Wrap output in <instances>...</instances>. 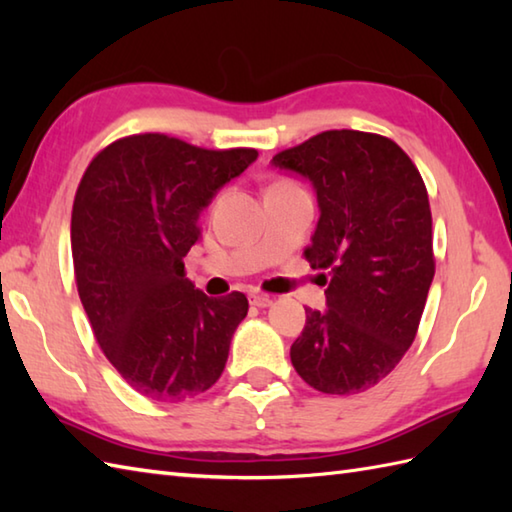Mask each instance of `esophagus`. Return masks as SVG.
I'll list each match as a JSON object with an SVG mask.
<instances>
[{
	"instance_id": "obj_1",
	"label": "esophagus",
	"mask_w": 512,
	"mask_h": 512,
	"mask_svg": "<svg viewBox=\"0 0 512 512\" xmlns=\"http://www.w3.org/2000/svg\"><path fill=\"white\" fill-rule=\"evenodd\" d=\"M250 303H253L255 308H268L270 303H273V297L262 295V292H255V295H250Z\"/></svg>"
}]
</instances>
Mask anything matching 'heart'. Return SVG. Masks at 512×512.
Masks as SVG:
<instances>
[{
  "instance_id": "b5f03b06",
  "label": "heart",
  "mask_w": 512,
  "mask_h": 512,
  "mask_svg": "<svg viewBox=\"0 0 512 512\" xmlns=\"http://www.w3.org/2000/svg\"><path fill=\"white\" fill-rule=\"evenodd\" d=\"M275 187H292V184H290V182H284V180H281V182H275L273 187H270V189H275Z\"/></svg>"
}]
</instances>
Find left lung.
I'll return each instance as SVG.
<instances>
[{
	"instance_id": "obj_1",
	"label": "left lung",
	"mask_w": 512,
	"mask_h": 512,
	"mask_svg": "<svg viewBox=\"0 0 512 512\" xmlns=\"http://www.w3.org/2000/svg\"><path fill=\"white\" fill-rule=\"evenodd\" d=\"M273 165L317 189L321 217L303 257L328 286V310L306 308L290 361L323 394H358L416 339L436 273L427 187L394 140L354 129L321 132Z\"/></svg>"
}]
</instances>
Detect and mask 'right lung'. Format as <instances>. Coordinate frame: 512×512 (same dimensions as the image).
<instances>
[{"instance_id":"add662e5","label":"right lung","mask_w":512,"mask_h":512,"mask_svg":"<svg viewBox=\"0 0 512 512\" xmlns=\"http://www.w3.org/2000/svg\"><path fill=\"white\" fill-rule=\"evenodd\" d=\"M255 158L250 147L134 134L103 147L83 173L70 228L76 288L107 361L138 394L180 402L224 372L248 299L206 297L182 259L200 239V211Z\"/></svg>"}]
</instances>
